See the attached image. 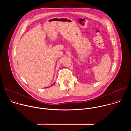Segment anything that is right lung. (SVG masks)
Here are the masks:
<instances>
[{
	"label": "right lung",
	"mask_w": 131,
	"mask_h": 131,
	"mask_svg": "<svg viewBox=\"0 0 131 131\" xmlns=\"http://www.w3.org/2000/svg\"><path fill=\"white\" fill-rule=\"evenodd\" d=\"M54 83H53V84H54ZM53 84H52V85H51V86H52V85H53Z\"/></svg>",
	"instance_id": "obj_1"
}]
</instances>
